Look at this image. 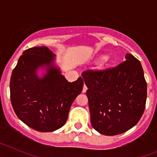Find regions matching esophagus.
<instances>
[{
	"mask_svg": "<svg viewBox=\"0 0 157 157\" xmlns=\"http://www.w3.org/2000/svg\"><path fill=\"white\" fill-rule=\"evenodd\" d=\"M86 90H87V87L86 86H84L82 89V93H86Z\"/></svg>",
	"mask_w": 157,
	"mask_h": 157,
	"instance_id": "obj_1",
	"label": "esophagus"
}]
</instances>
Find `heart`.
Listing matches in <instances>:
<instances>
[{
	"instance_id": "heart-1",
	"label": "heart",
	"mask_w": 157,
	"mask_h": 157,
	"mask_svg": "<svg viewBox=\"0 0 157 157\" xmlns=\"http://www.w3.org/2000/svg\"><path fill=\"white\" fill-rule=\"evenodd\" d=\"M102 59L101 60V67H105V66H109L113 63V59L111 56H105V57H101Z\"/></svg>"
}]
</instances>
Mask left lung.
<instances>
[{"label":"left lung","mask_w":157,"mask_h":157,"mask_svg":"<svg viewBox=\"0 0 157 157\" xmlns=\"http://www.w3.org/2000/svg\"><path fill=\"white\" fill-rule=\"evenodd\" d=\"M112 68L82 73L93 127L101 134L116 135L138 123L144 113L147 83L141 63L131 54Z\"/></svg>","instance_id":"8db88e82"}]
</instances>
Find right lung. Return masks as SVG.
Instances as JSON below:
<instances>
[{
  "label": "right lung",
  "mask_w": 157,
  "mask_h": 157,
  "mask_svg": "<svg viewBox=\"0 0 157 157\" xmlns=\"http://www.w3.org/2000/svg\"><path fill=\"white\" fill-rule=\"evenodd\" d=\"M55 54L47 47H33L23 52L10 80L12 105L19 120L40 132L60 128L67 120L73 101L81 94L83 79L69 82L53 66ZM47 67L43 78L36 75Z\"/></svg>",
  "instance_id": "add662e5"
}]
</instances>
